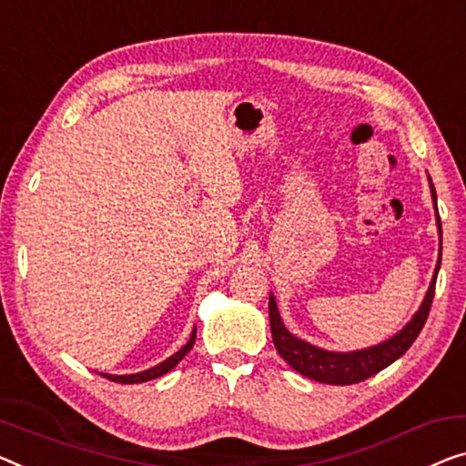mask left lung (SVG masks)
I'll list each match as a JSON object with an SVG mask.
<instances>
[{
    "mask_svg": "<svg viewBox=\"0 0 466 466\" xmlns=\"http://www.w3.org/2000/svg\"><path fill=\"white\" fill-rule=\"evenodd\" d=\"M429 182H431V177H429ZM431 197L435 203L437 228H440V236H441V221H440V213H437V194H435L433 184H431ZM440 266H441V248H440V259H437V266L433 272V280L429 284L425 299H422L419 311L412 316V320L408 322L398 335H393L383 343L368 347V350H360V351H347V353L326 351L308 341H301V339H297L295 335H290L287 326L282 322L280 314H278L274 295H269V329H272L276 351L280 353L284 362H287L290 368H295V370L301 372L303 377L318 380V383L353 385V383H360V380L370 379L372 374L380 372L383 368H387L389 364H393L395 360L404 356V353L410 350V345L416 341V337L420 335L422 326L427 322L429 309H431V303H433L435 280H437V272H440Z\"/></svg>",
    "mask_w": 466,
    "mask_h": 466,
    "instance_id": "1",
    "label": "left lung"
}]
</instances>
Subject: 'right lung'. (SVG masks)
<instances>
[{
	"label": "right lung",
	"mask_w": 466,
	"mask_h": 466,
	"mask_svg": "<svg viewBox=\"0 0 466 466\" xmlns=\"http://www.w3.org/2000/svg\"><path fill=\"white\" fill-rule=\"evenodd\" d=\"M194 341H197V329L192 330L188 343H186L179 351L173 353L171 358H167L165 362L152 366V368H148V370L136 372V374H106V372H100V377H106L108 380H115V383H125V385H131V383H146V380L158 379V377H163V374H167L169 370H173V368H176L179 362H182V358L192 350Z\"/></svg>",
	"instance_id": "right-lung-1"
}]
</instances>
